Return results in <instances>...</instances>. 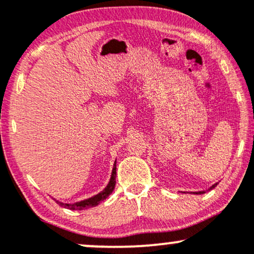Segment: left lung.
<instances>
[{"mask_svg": "<svg viewBox=\"0 0 254 254\" xmlns=\"http://www.w3.org/2000/svg\"><path fill=\"white\" fill-rule=\"evenodd\" d=\"M216 185H217V184H214V185H212L211 188L209 189V190H211V189H214L215 186H216ZM193 193H196V194H202V193H204V191H199V192H193Z\"/></svg>", "mask_w": 254, "mask_h": 254, "instance_id": "left-lung-1", "label": "left lung"}]
</instances>
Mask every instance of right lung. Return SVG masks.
Masks as SVG:
<instances>
[{"label":"right lung","mask_w":254,"mask_h":254,"mask_svg":"<svg viewBox=\"0 0 254 254\" xmlns=\"http://www.w3.org/2000/svg\"><path fill=\"white\" fill-rule=\"evenodd\" d=\"M116 171H117V167H116V162H115V165H113L112 174H111L110 183L107 184L106 188H105L104 190L100 192V193L95 194V196L90 197V198H88V199L81 200V202H77L74 204H64V203L58 202V200H56V202L58 204H61L62 206H64V208L70 209V210H83V209H88V208H93V206H97L99 203L103 202L104 199H106V198L109 197L111 193H112V191L115 190L116 176H117V172Z\"/></svg>","instance_id":"1"}]
</instances>
